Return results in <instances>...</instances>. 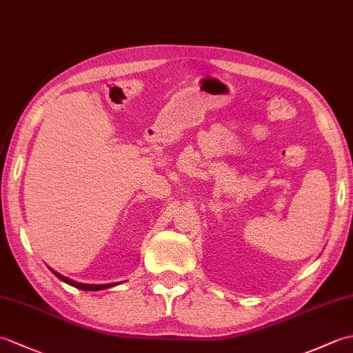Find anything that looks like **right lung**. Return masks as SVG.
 <instances>
[{
  "mask_svg": "<svg viewBox=\"0 0 353 353\" xmlns=\"http://www.w3.org/2000/svg\"><path fill=\"white\" fill-rule=\"evenodd\" d=\"M52 273H54L59 279L61 281H63V282H66L68 285H71V287H76V288H79V290H85V291H100V290H106V288H110V287H115V285H118V282H115V283H101V285H91V283H81V282H76V281H72V279H68V277H65V276H62V274H59V273H56L54 270H51Z\"/></svg>",
  "mask_w": 353,
  "mask_h": 353,
  "instance_id": "obj_1",
  "label": "right lung"
}]
</instances>
